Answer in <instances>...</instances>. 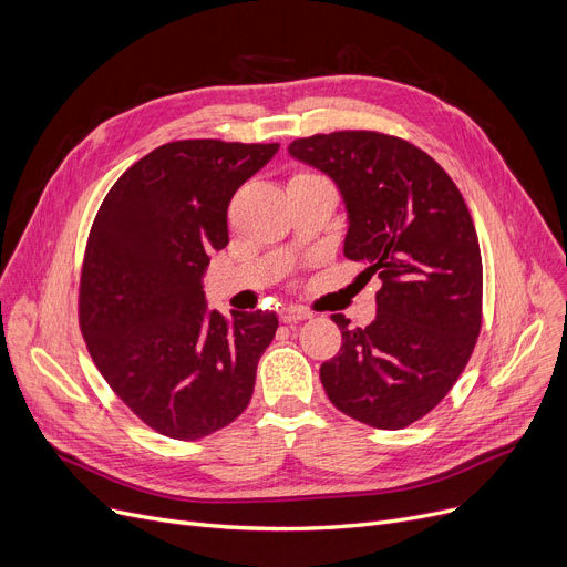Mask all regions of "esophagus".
Masks as SVG:
<instances>
[{
    "mask_svg": "<svg viewBox=\"0 0 567 567\" xmlns=\"http://www.w3.org/2000/svg\"><path fill=\"white\" fill-rule=\"evenodd\" d=\"M310 317H312V312L306 310V308H299V306H291V308L280 310V319H282L285 323H299V321L310 319Z\"/></svg>",
    "mask_w": 567,
    "mask_h": 567,
    "instance_id": "34e87169",
    "label": "esophagus"
}]
</instances>
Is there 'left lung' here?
<instances>
[{"label": "left lung", "instance_id": "8db88e82", "mask_svg": "<svg viewBox=\"0 0 567 567\" xmlns=\"http://www.w3.org/2000/svg\"><path fill=\"white\" fill-rule=\"evenodd\" d=\"M289 156L323 172L347 212L344 257L379 276L377 317L349 329L319 368L329 400L353 421L402 430L462 374L481 333L483 259L453 178L419 146L374 131L293 140Z\"/></svg>", "mask_w": 567, "mask_h": 567}]
</instances>
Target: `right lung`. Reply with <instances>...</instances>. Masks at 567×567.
Masks as SVG:
<instances>
[{
    "mask_svg": "<svg viewBox=\"0 0 567 567\" xmlns=\"http://www.w3.org/2000/svg\"><path fill=\"white\" fill-rule=\"evenodd\" d=\"M280 144L169 142L105 195L80 280V329L110 389L152 430L182 441L244 413L276 312L206 308L208 252L229 244L234 193Z\"/></svg>",
    "mask_w": 567,
    "mask_h": 567,
    "instance_id": "1",
    "label": "right lung"
}]
</instances>
